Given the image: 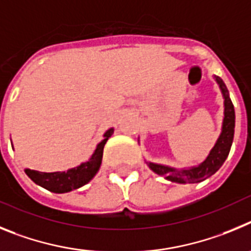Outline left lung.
Returning <instances> with one entry per match:
<instances>
[{
	"mask_svg": "<svg viewBox=\"0 0 251 251\" xmlns=\"http://www.w3.org/2000/svg\"><path fill=\"white\" fill-rule=\"evenodd\" d=\"M214 80L218 83L223 99H224V117H223V124H221L220 135L216 140L215 145L207 153L206 159L200 164L187 166V168H173L169 165L146 161L148 166L153 173L162 176L169 181L177 182V184H196V182L204 181L221 168V165L224 164L229 155L232 139H234L235 111H234V105L230 100L229 91L225 86L224 81L215 75H214ZM137 141L140 144V139Z\"/></svg>",
	"mask_w": 251,
	"mask_h": 251,
	"instance_id": "1",
	"label": "left lung"
}]
</instances>
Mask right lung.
<instances>
[{
	"label": "right lung",
	"mask_w": 251,
	"mask_h": 251,
	"mask_svg": "<svg viewBox=\"0 0 251 251\" xmlns=\"http://www.w3.org/2000/svg\"><path fill=\"white\" fill-rule=\"evenodd\" d=\"M112 134H114V127L106 130L105 134H103V139L96 145V149L94 150L91 156L89 157V160L81 162L78 166L71 168L66 171H53V173H42V171L27 169V176L35 184L40 185L51 193L64 194L76 190L78 187L91 181L94 176L100 170L101 162H102L103 146Z\"/></svg>",
	"instance_id": "1"
}]
</instances>
